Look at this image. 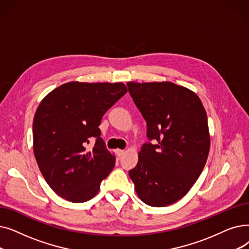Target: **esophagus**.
Masks as SVG:
<instances>
[{
    "label": "esophagus",
    "mask_w": 249,
    "mask_h": 249,
    "mask_svg": "<svg viewBox=\"0 0 249 249\" xmlns=\"http://www.w3.org/2000/svg\"><path fill=\"white\" fill-rule=\"evenodd\" d=\"M116 155L118 158H121L124 155V150L121 149H116Z\"/></svg>",
    "instance_id": "1"
}]
</instances>
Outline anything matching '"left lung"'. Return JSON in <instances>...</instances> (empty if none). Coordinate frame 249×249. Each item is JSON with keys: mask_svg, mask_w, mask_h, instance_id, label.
Returning <instances> with one entry per match:
<instances>
[{"mask_svg": "<svg viewBox=\"0 0 249 249\" xmlns=\"http://www.w3.org/2000/svg\"><path fill=\"white\" fill-rule=\"evenodd\" d=\"M146 121L147 142L129 171L138 197L167 207L190 190L207 163L211 138L208 117L196 93L173 82H128Z\"/></svg>", "mask_w": 249, "mask_h": 249, "instance_id": "1", "label": "left lung"}]
</instances>
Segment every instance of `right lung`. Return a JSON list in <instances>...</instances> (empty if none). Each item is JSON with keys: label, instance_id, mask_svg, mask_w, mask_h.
Masks as SVG:
<instances>
[{"label": "right lung", "instance_id": "obj_1", "mask_svg": "<svg viewBox=\"0 0 249 249\" xmlns=\"http://www.w3.org/2000/svg\"><path fill=\"white\" fill-rule=\"evenodd\" d=\"M127 92L126 85L72 81L42 100L34 119V153L50 187L71 202L98 194L115 166V156L101 137L105 113ZM94 140L91 151L85 146Z\"/></svg>", "mask_w": 249, "mask_h": 249}]
</instances>
